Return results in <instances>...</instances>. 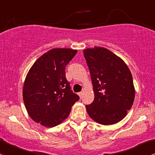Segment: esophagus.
Instances as JSON below:
<instances>
[{"label":"esophagus","mask_w":155,"mask_h":155,"mask_svg":"<svg viewBox=\"0 0 155 155\" xmlns=\"http://www.w3.org/2000/svg\"><path fill=\"white\" fill-rule=\"evenodd\" d=\"M78 95L79 96V97H80V98H82V96H83V93L82 92H79V94H78Z\"/></svg>","instance_id":"esophagus-1"}]
</instances>
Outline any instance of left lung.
Returning a JSON list of instances; mask_svg holds the SVG:
<instances>
[{
    "label": "left lung",
    "mask_w": 155,
    "mask_h": 155,
    "mask_svg": "<svg viewBox=\"0 0 155 155\" xmlns=\"http://www.w3.org/2000/svg\"><path fill=\"white\" fill-rule=\"evenodd\" d=\"M91 73L94 100L86 105L88 115L99 124L121 121L135 97L132 75L125 61L107 49L94 47L83 50Z\"/></svg>",
    "instance_id": "obj_1"
}]
</instances>
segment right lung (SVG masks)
<instances>
[{
  "label": "right lung",
  "mask_w": 155,
  "mask_h": 155,
  "mask_svg": "<svg viewBox=\"0 0 155 155\" xmlns=\"http://www.w3.org/2000/svg\"><path fill=\"white\" fill-rule=\"evenodd\" d=\"M77 53L54 48L39 57L27 73L23 99L29 116L43 126H56L67 119L79 99L65 77V68Z\"/></svg>",
  "instance_id": "obj_1"
}]
</instances>
